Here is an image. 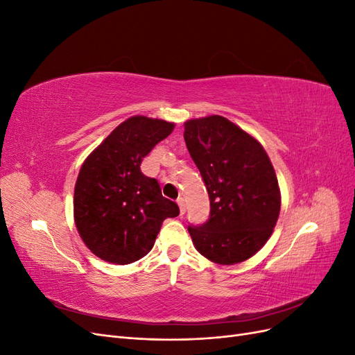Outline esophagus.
Here are the masks:
<instances>
[{
  "label": "esophagus",
  "instance_id": "34e87169",
  "mask_svg": "<svg viewBox=\"0 0 355 355\" xmlns=\"http://www.w3.org/2000/svg\"><path fill=\"white\" fill-rule=\"evenodd\" d=\"M178 204H179V210H180V216H184L187 211V206H185V200L184 198H178Z\"/></svg>",
  "mask_w": 355,
  "mask_h": 355
}]
</instances>
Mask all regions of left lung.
<instances>
[{
	"instance_id": "8db88e82",
	"label": "left lung",
	"mask_w": 355,
	"mask_h": 355,
	"mask_svg": "<svg viewBox=\"0 0 355 355\" xmlns=\"http://www.w3.org/2000/svg\"><path fill=\"white\" fill-rule=\"evenodd\" d=\"M191 158L209 192V219L188 231L211 262L234 265L271 237L280 214V189L262 145L220 115L185 123Z\"/></svg>"
}]
</instances>
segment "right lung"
Returning a JSON list of instances; mask_svg holds the SVG:
<instances>
[{"label": "right lung", "instance_id": "right-lung-1", "mask_svg": "<svg viewBox=\"0 0 355 355\" xmlns=\"http://www.w3.org/2000/svg\"><path fill=\"white\" fill-rule=\"evenodd\" d=\"M173 123L142 115L118 125L84 161L73 192V218L85 245L101 259L127 265L153 249L161 223L179 207L158 180L141 171Z\"/></svg>", "mask_w": 355, "mask_h": 355}]
</instances>
